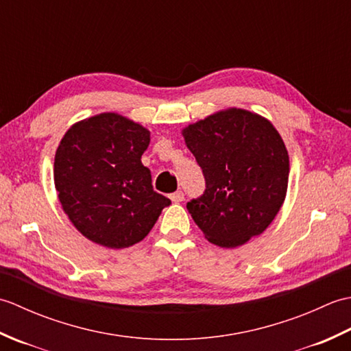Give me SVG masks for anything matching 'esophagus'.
<instances>
[{
    "mask_svg": "<svg viewBox=\"0 0 351 351\" xmlns=\"http://www.w3.org/2000/svg\"><path fill=\"white\" fill-rule=\"evenodd\" d=\"M170 199H171V202L180 204V202H182V200H184V193H182V191H175V193H171V195H170Z\"/></svg>",
    "mask_w": 351,
    "mask_h": 351,
    "instance_id": "34e87169",
    "label": "esophagus"
}]
</instances>
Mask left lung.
Wrapping results in <instances>:
<instances>
[{
	"label": "left lung",
	"mask_w": 351,
	"mask_h": 351,
	"mask_svg": "<svg viewBox=\"0 0 351 351\" xmlns=\"http://www.w3.org/2000/svg\"><path fill=\"white\" fill-rule=\"evenodd\" d=\"M206 189L187 204L205 238L232 249L261 235L287 196L289 156L270 121L226 108L182 130Z\"/></svg>",
	"instance_id": "obj_1"
}]
</instances>
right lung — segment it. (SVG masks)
Segmentation results:
<instances>
[{"label":"right lung","mask_w":351,"mask_h":351,"mask_svg":"<svg viewBox=\"0 0 351 351\" xmlns=\"http://www.w3.org/2000/svg\"><path fill=\"white\" fill-rule=\"evenodd\" d=\"M149 141L145 126L117 113L87 117L66 131L56 151L54 184L63 211L87 240L130 247L170 205L141 164Z\"/></svg>","instance_id":"1"}]
</instances>
